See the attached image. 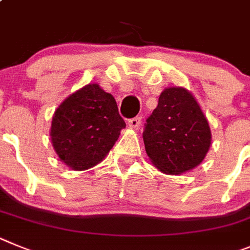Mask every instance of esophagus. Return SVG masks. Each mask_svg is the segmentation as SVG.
<instances>
[{"instance_id":"obj_1","label":"esophagus","mask_w":250,"mask_h":250,"mask_svg":"<svg viewBox=\"0 0 250 250\" xmlns=\"http://www.w3.org/2000/svg\"><path fill=\"white\" fill-rule=\"evenodd\" d=\"M141 123H142L141 117H134V118H132V120L128 121V125H129L130 128H134V129H137V128L141 125Z\"/></svg>"}]
</instances>
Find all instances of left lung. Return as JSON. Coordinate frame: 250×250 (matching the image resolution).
<instances>
[{
	"instance_id": "1",
	"label": "left lung",
	"mask_w": 250,
	"mask_h": 250,
	"mask_svg": "<svg viewBox=\"0 0 250 250\" xmlns=\"http://www.w3.org/2000/svg\"><path fill=\"white\" fill-rule=\"evenodd\" d=\"M146 152L166 174H182L203 162L212 133L201 105L183 87H168L147 118L143 130Z\"/></svg>"
}]
</instances>
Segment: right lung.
Masks as SVG:
<instances>
[{
  "mask_svg": "<svg viewBox=\"0 0 250 250\" xmlns=\"http://www.w3.org/2000/svg\"><path fill=\"white\" fill-rule=\"evenodd\" d=\"M125 127L113 96L89 83L58 105L49 134L61 161L84 170L104 159Z\"/></svg>",
  "mask_w": 250,
  "mask_h": 250,
  "instance_id": "right-lung-1",
  "label": "right lung"
}]
</instances>
